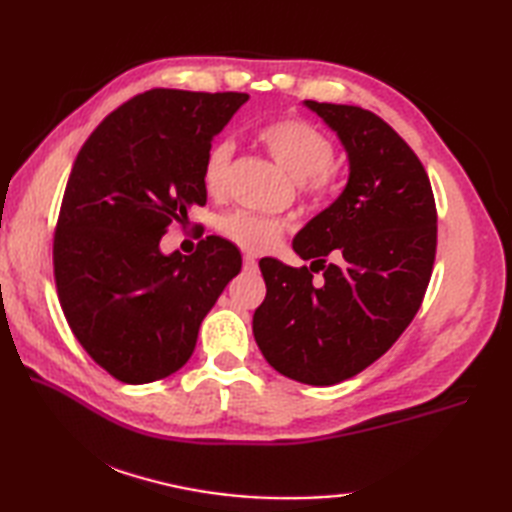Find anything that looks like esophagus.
<instances>
[{"label":"esophagus","instance_id":"1","mask_svg":"<svg viewBox=\"0 0 512 512\" xmlns=\"http://www.w3.org/2000/svg\"><path fill=\"white\" fill-rule=\"evenodd\" d=\"M257 259L253 255H244V270H255Z\"/></svg>","mask_w":512,"mask_h":512}]
</instances>
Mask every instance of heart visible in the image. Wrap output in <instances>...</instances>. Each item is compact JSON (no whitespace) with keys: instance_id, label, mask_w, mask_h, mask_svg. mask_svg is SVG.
Masks as SVG:
<instances>
[{"instance_id":"obj_1","label":"heart","mask_w":512,"mask_h":512,"mask_svg":"<svg viewBox=\"0 0 512 512\" xmlns=\"http://www.w3.org/2000/svg\"><path fill=\"white\" fill-rule=\"evenodd\" d=\"M257 140L292 178L299 180V189L306 198L319 200L330 193L334 145L317 127L299 121V118H279V121L259 129ZM231 154L233 145L226 143V140L213 145L206 154L202 184L209 195H220L224 191ZM217 231L228 242L248 250V253H264V250L273 248L279 242L281 233H284V224L266 215L233 211L217 222Z\"/></svg>"}]
</instances>
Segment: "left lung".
I'll list each match as a JSON object with an SVG mask.
<instances>
[{
    "mask_svg": "<svg viewBox=\"0 0 512 512\" xmlns=\"http://www.w3.org/2000/svg\"><path fill=\"white\" fill-rule=\"evenodd\" d=\"M306 105L339 134L350 178L292 242L310 268L259 262L266 299L253 334L279 374L325 387L378 361L416 317L436 262L438 213L422 162L383 118L356 105Z\"/></svg>",
    "mask_w": 512,
    "mask_h": 512,
    "instance_id": "8db88e82",
    "label": "left lung"
}]
</instances>
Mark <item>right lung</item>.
Segmentation results:
<instances>
[{"instance_id": "1", "label": "right lung", "mask_w": 512, "mask_h": 512, "mask_svg": "<svg viewBox=\"0 0 512 512\" xmlns=\"http://www.w3.org/2000/svg\"><path fill=\"white\" fill-rule=\"evenodd\" d=\"M246 101L244 92L149 90L105 116L74 160L54 231V281L83 350L121 383L178 372L242 270L228 239L209 235L189 257L162 255L160 239L206 204V154Z\"/></svg>"}]
</instances>
